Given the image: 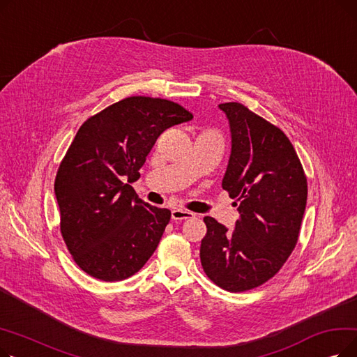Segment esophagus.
Masks as SVG:
<instances>
[{"label": "esophagus", "mask_w": 357, "mask_h": 357, "mask_svg": "<svg viewBox=\"0 0 357 357\" xmlns=\"http://www.w3.org/2000/svg\"><path fill=\"white\" fill-rule=\"evenodd\" d=\"M195 214L191 213V211H186V210H182V208H175L172 210V220H188V218H194Z\"/></svg>", "instance_id": "obj_1"}]
</instances>
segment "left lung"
I'll return each instance as SVG.
<instances>
[{
  "mask_svg": "<svg viewBox=\"0 0 357 357\" xmlns=\"http://www.w3.org/2000/svg\"><path fill=\"white\" fill-rule=\"evenodd\" d=\"M231 135L222 190L240 214L229 230L204 217L201 265L230 292L253 289L275 276L292 253L307 205V178L284 131L238 102L220 104Z\"/></svg>",
  "mask_w": 357,
  "mask_h": 357,
  "instance_id": "8db88e82",
  "label": "left lung"
}]
</instances>
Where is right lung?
I'll return each instance as SVG.
<instances>
[{"label": "right lung", "instance_id": "obj_1", "mask_svg": "<svg viewBox=\"0 0 357 357\" xmlns=\"http://www.w3.org/2000/svg\"><path fill=\"white\" fill-rule=\"evenodd\" d=\"M192 120L176 102L128 97L88 119L58 169L61 231L77 265L116 282L139 272L156 250L171 211L137 197L126 182L169 127Z\"/></svg>", "mask_w": 357, "mask_h": 357}]
</instances>
